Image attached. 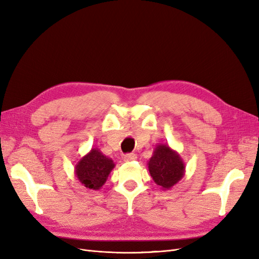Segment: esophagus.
<instances>
[{
	"label": "esophagus",
	"instance_id": "34e87169",
	"mask_svg": "<svg viewBox=\"0 0 259 259\" xmlns=\"http://www.w3.org/2000/svg\"><path fill=\"white\" fill-rule=\"evenodd\" d=\"M137 159V155L135 154V153H133V152H131V153H126L124 155V160L126 161V162H130V161H134V160H136Z\"/></svg>",
	"mask_w": 259,
	"mask_h": 259
}]
</instances>
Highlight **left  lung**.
I'll return each mask as SVG.
<instances>
[{
	"label": "left lung",
	"instance_id": "obj_1",
	"mask_svg": "<svg viewBox=\"0 0 259 259\" xmlns=\"http://www.w3.org/2000/svg\"><path fill=\"white\" fill-rule=\"evenodd\" d=\"M148 167L154 183L164 189H169L177 184L185 171L182 159L166 145H159L155 148Z\"/></svg>",
	"mask_w": 259,
	"mask_h": 259
}]
</instances>
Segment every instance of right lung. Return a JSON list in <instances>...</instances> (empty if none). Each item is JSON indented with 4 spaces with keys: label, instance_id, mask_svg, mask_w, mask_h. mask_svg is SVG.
<instances>
[{
    "label": "right lung",
    "instance_id": "1",
    "mask_svg": "<svg viewBox=\"0 0 259 259\" xmlns=\"http://www.w3.org/2000/svg\"><path fill=\"white\" fill-rule=\"evenodd\" d=\"M113 167L112 160L107 158L97 149H92V151L76 164L75 174L86 188L98 190L106 183Z\"/></svg>",
    "mask_w": 259,
    "mask_h": 259
}]
</instances>
